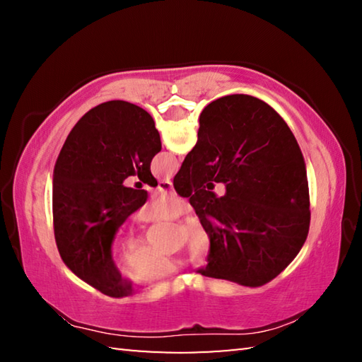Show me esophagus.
I'll list each match as a JSON object with an SVG mask.
<instances>
[{
  "instance_id": "esophagus-1",
  "label": "esophagus",
  "mask_w": 362,
  "mask_h": 362,
  "mask_svg": "<svg viewBox=\"0 0 362 362\" xmlns=\"http://www.w3.org/2000/svg\"><path fill=\"white\" fill-rule=\"evenodd\" d=\"M158 189H161V192H173L174 185H173V182H170L169 179L168 180H161V182L158 183Z\"/></svg>"
}]
</instances>
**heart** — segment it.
Masks as SVG:
<instances>
[{"instance_id":"obj_1","label":"heart","mask_w":362,"mask_h":362,"mask_svg":"<svg viewBox=\"0 0 362 362\" xmlns=\"http://www.w3.org/2000/svg\"><path fill=\"white\" fill-rule=\"evenodd\" d=\"M187 212V203L175 194H161L142 211V218L146 222L158 220H177ZM188 249L194 262L203 263L207 260L212 249V238L206 226L199 220H192L187 226ZM131 254L126 257V269L134 279L153 281L159 279L177 269V262L168 259L156 250L145 246L142 240H132Z\"/></svg>"}]
</instances>
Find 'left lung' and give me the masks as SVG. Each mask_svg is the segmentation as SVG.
I'll list each match as a JSON object with an SVG mask.
<instances>
[{
    "label": "left lung",
    "mask_w": 362,
    "mask_h": 362,
    "mask_svg": "<svg viewBox=\"0 0 362 362\" xmlns=\"http://www.w3.org/2000/svg\"><path fill=\"white\" fill-rule=\"evenodd\" d=\"M161 151L155 121L134 103L110 100L89 110L66 137L54 168L52 218L59 254L78 278L110 297L134 293L113 260L121 225L148 193L124 187L129 175L156 187L150 164Z\"/></svg>",
    "instance_id": "8db88e82"
}]
</instances>
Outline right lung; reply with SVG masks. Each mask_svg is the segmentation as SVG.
Wrapping results in <instances>:
<instances>
[{
  "label": "right lung",
  "mask_w": 362,
  "mask_h": 362,
  "mask_svg": "<svg viewBox=\"0 0 362 362\" xmlns=\"http://www.w3.org/2000/svg\"><path fill=\"white\" fill-rule=\"evenodd\" d=\"M223 182L222 199L206 192ZM174 188L212 238L203 276L257 287L296 259L310 230L303 155L286 121L260 99L225 95L199 116L198 142Z\"/></svg>",
  "instance_id": "1"
}]
</instances>
